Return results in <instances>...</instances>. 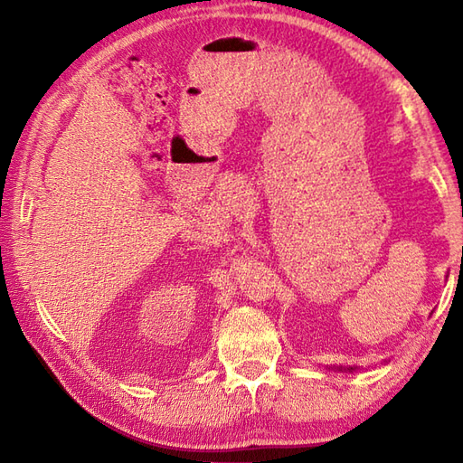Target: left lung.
Wrapping results in <instances>:
<instances>
[{"label": "left lung", "instance_id": "8db88e82", "mask_svg": "<svg viewBox=\"0 0 463 463\" xmlns=\"http://www.w3.org/2000/svg\"><path fill=\"white\" fill-rule=\"evenodd\" d=\"M348 370H352V368H348Z\"/></svg>", "mask_w": 463, "mask_h": 463}]
</instances>
